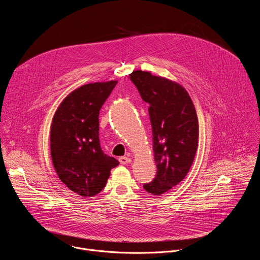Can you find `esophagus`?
Wrapping results in <instances>:
<instances>
[{
  "label": "esophagus",
  "instance_id": "obj_1",
  "mask_svg": "<svg viewBox=\"0 0 260 260\" xmlns=\"http://www.w3.org/2000/svg\"><path fill=\"white\" fill-rule=\"evenodd\" d=\"M119 162L121 165H127V164H131L132 162V159L129 157H125V156H121L119 158Z\"/></svg>",
  "mask_w": 260,
  "mask_h": 260
}]
</instances>
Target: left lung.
<instances>
[{"mask_svg":"<svg viewBox=\"0 0 260 260\" xmlns=\"http://www.w3.org/2000/svg\"><path fill=\"white\" fill-rule=\"evenodd\" d=\"M143 101L150 105L156 176L144 189L160 196L176 186L189 172L199 143L194 105L182 85L141 70L129 74Z\"/></svg>","mask_w":260,"mask_h":260,"instance_id":"1","label":"left lung"}]
</instances>
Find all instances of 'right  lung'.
<instances>
[{
	"label": "right lung",
	"mask_w": 260,
	"mask_h": 260,
	"mask_svg": "<svg viewBox=\"0 0 260 260\" xmlns=\"http://www.w3.org/2000/svg\"><path fill=\"white\" fill-rule=\"evenodd\" d=\"M116 80L80 86L58 106L50 127L54 170L66 186L83 198L100 193L111 169L119 165L100 145L99 114Z\"/></svg>",
	"instance_id": "obj_1"
}]
</instances>
